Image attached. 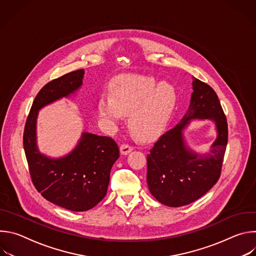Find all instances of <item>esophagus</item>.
<instances>
[{
    "label": "esophagus",
    "mask_w": 256,
    "mask_h": 256,
    "mask_svg": "<svg viewBox=\"0 0 256 256\" xmlns=\"http://www.w3.org/2000/svg\"><path fill=\"white\" fill-rule=\"evenodd\" d=\"M134 150V147L132 146H130L128 144H124L120 146V153L122 155H128V153H130L132 151Z\"/></svg>",
    "instance_id": "obj_1"
}]
</instances>
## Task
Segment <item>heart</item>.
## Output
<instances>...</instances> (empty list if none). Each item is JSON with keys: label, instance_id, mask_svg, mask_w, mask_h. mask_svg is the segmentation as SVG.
<instances>
[{"label": "heart", "instance_id": "b5f03b06", "mask_svg": "<svg viewBox=\"0 0 256 256\" xmlns=\"http://www.w3.org/2000/svg\"><path fill=\"white\" fill-rule=\"evenodd\" d=\"M177 92L169 83L140 75H122L112 87V97L101 96L98 101L100 118L116 124L128 114L132 132L140 140L158 136L171 118L176 105Z\"/></svg>", "mask_w": 256, "mask_h": 256}]
</instances>
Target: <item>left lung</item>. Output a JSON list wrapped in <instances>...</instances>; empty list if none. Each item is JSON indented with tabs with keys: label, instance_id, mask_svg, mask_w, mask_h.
I'll use <instances>...</instances> for the list:
<instances>
[{
	"label": "left lung",
	"instance_id": "obj_1",
	"mask_svg": "<svg viewBox=\"0 0 256 256\" xmlns=\"http://www.w3.org/2000/svg\"><path fill=\"white\" fill-rule=\"evenodd\" d=\"M190 104L184 116L162 134L147 156V184L161 204L177 208L194 202L218 181L228 142L227 120L210 86L192 77ZM192 120H210L217 136L208 154H198L188 146L184 132Z\"/></svg>",
	"mask_w": 256,
	"mask_h": 256
}]
</instances>
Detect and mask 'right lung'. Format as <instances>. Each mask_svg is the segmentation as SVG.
I'll return each instance as SVG.
<instances>
[{
    "mask_svg": "<svg viewBox=\"0 0 256 256\" xmlns=\"http://www.w3.org/2000/svg\"><path fill=\"white\" fill-rule=\"evenodd\" d=\"M84 68L48 83L36 95L26 120L23 146L35 188L48 202L72 212L94 208L107 192L110 170L120 158L109 136L83 132L75 148L62 157L42 154L38 146V116L42 108L75 95L83 85Z\"/></svg>",
    "mask_w": 256,
    "mask_h": 256,
    "instance_id": "add662e5",
    "label": "right lung"
}]
</instances>
